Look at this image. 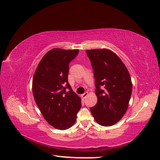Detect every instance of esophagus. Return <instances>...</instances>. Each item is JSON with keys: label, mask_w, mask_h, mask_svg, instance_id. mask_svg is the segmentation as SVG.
<instances>
[{"label": "esophagus", "mask_w": 160, "mask_h": 160, "mask_svg": "<svg viewBox=\"0 0 160 160\" xmlns=\"http://www.w3.org/2000/svg\"><path fill=\"white\" fill-rule=\"evenodd\" d=\"M87 96H88V92H85L84 93L82 94V98H86Z\"/></svg>", "instance_id": "obj_1"}]
</instances>
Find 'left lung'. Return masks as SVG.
<instances>
[{
  "instance_id": "left-lung-1",
  "label": "left lung",
  "mask_w": 160,
  "mask_h": 160,
  "mask_svg": "<svg viewBox=\"0 0 160 160\" xmlns=\"http://www.w3.org/2000/svg\"><path fill=\"white\" fill-rule=\"evenodd\" d=\"M93 68L97 104L91 113L104 127L116 124L127 111L132 93L131 78L116 54L107 49L87 50Z\"/></svg>"
}]
</instances>
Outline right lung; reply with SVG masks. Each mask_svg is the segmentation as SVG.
<instances>
[{
    "label": "right lung",
    "instance_id": "1",
    "mask_svg": "<svg viewBox=\"0 0 160 160\" xmlns=\"http://www.w3.org/2000/svg\"><path fill=\"white\" fill-rule=\"evenodd\" d=\"M78 49L55 48L40 60L32 81L33 95L44 118L60 130L70 128L81 108V98L68 82L69 64Z\"/></svg>",
    "mask_w": 160,
    "mask_h": 160
}]
</instances>
